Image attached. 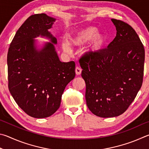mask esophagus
Wrapping results in <instances>:
<instances>
[{
    "instance_id": "34e87169",
    "label": "esophagus",
    "mask_w": 149,
    "mask_h": 149,
    "mask_svg": "<svg viewBox=\"0 0 149 149\" xmlns=\"http://www.w3.org/2000/svg\"><path fill=\"white\" fill-rule=\"evenodd\" d=\"M75 72H76V74H77V75H79V74H81V72H82V69H81V68H80V67L77 66V67H76V69H75Z\"/></svg>"
}]
</instances>
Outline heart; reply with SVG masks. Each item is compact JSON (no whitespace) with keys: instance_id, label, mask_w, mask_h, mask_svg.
<instances>
[{"instance_id":"heart-1","label":"heart","mask_w":149,"mask_h":149,"mask_svg":"<svg viewBox=\"0 0 149 149\" xmlns=\"http://www.w3.org/2000/svg\"><path fill=\"white\" fill-rule=\"evenodd\" d=\"M97 29L92 26L79 29L72 34L69 38V43L72 46H82L90 40L85 52L88 53H96L100 51L107 41V36L103 33H97ZM62 48L66 52H70L67 44H62Z\"/></svg>"}]
</instances>
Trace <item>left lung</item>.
<instances>
[{
	"label": "left lung",
	"instance_id": "left-lung-1",
	"mask_svg": "<svg viewBox=\"0 0 149 149\" xmlns=\"http://www.w3.org/2000/svg\"><path fill=\"white\" fill-rule=\"evenodd\" d=\"M116 36L107 48L80 57L86 83V101L95 115H120L135 100L143 84L145 48L127 23L111 19Z\"/></svg>",
	"mask_w": 149,
	"mask_h": 149
}]
</instances>
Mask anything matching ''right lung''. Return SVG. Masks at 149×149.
Instances as JSON below:
<instances>
[{"mask_svg":"<svg viewBox=\"0 0 149 149\" xmlns=\"http://www.w3.org/2000/svg\"><path fill=\"white\" fill-rule=\"evenodd\" d=\"M55 19L45 14L29 17L17 31L7 55L8 89L17 105L33 118H42L56 113L66 86L75 77V63L61 62L54 44L40 51L32 38L46 36L56 44L48 29Z\"/></svg>","mask_w":149,"mask_h":149,"instance_id":"1","label":"right lung"}]
</instances>
